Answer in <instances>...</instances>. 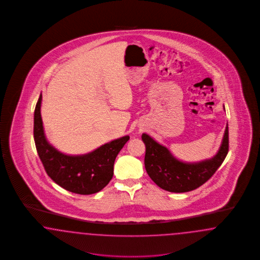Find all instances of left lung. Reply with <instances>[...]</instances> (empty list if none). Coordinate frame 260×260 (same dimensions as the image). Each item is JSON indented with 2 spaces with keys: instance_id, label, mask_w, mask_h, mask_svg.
Wrapping results in <instances>:
<instances>
[{
  "instance_id": "left-lung-1",
  "label": "left lung",
  "mask_w": 260,
  "mask_h": 260,
  "mask_svg": "<svg viewBox=\"0 0 260 260\" xmlns=\"http://www.w3.org/2000/svg\"><path fill=\"white\" fill-rule=\"evenodd\" d=\"M142 140L146 146V171L150 178L167 191L187 192L206 183L223 162L229 153V125L217 155L196 164L178 160L167 147L158 144L146 134L142 135Z\"/></svg>"
}]
</instances>
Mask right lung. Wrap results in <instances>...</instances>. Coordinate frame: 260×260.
I'll return each mask as SVG.
<instances>
[{
    "instance_id": "add662e5",
    "label": "right lung",
    "mask_w": 260,
    "mask_h": 260,
    "mask_svg": "<svg viewBox=\"0 0 260 260\" xmlns=\"http://www.w3.org/2000/svg\"><path fill=\"white\" fill-rule=\"evenodd\" d=\"M42 99L41 94L35 109L34 138L47 175L60 187L77 194H92L102 190L112 179L115 158L129 136L115 139L85 155H64L45 138L41 115Z\"/></svg>"
}]
</instances>
